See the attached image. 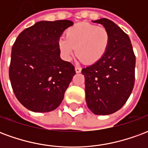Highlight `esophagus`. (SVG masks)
Segmentation results:
<instances>
[{"instance_id": "34e87169", "label": "esophagus", "mask_w": 148, "mask_h": 148, "mask_svg": "<svg viewBox=\"0 0 148 148\" xmlns=\"http://www.w3.org/2000/svg\"><path fill=\"white\" fill-rule=\"evenodd\" d=\"M82 71V69L80 67H75V72L76 73H80Z\"/></svg>"}]
</instances>
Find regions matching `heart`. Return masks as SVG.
<instances>
[{
    "mask_svg": "<svg viewBox=\"0 0 148 148\" xmlns=\"http://www.w3.org/2000/svg\"><path fill=\"white\" fill-rule=\"evenodd\" d=\"M110 43V35L103 27L82 22L65 32V39L58 42V48L66 60L76 51L79 60L86 64H94L106 55Z\"/></svg>",
    "mask_w": 148,
    "mask_h": 148,
    "instance_id": "b5f03b06",
    "label": "heart"
}]
</instances>
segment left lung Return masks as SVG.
Listing matches in <instances>:
<instances>
[{
  "label": "left lung",
  "mask_w": 148,
  "mask_h": 148,
  "mask_svg": "<svg viewBox=\"0 0 148 148\" xmlns=\"http://www.w3.org/2000/svg\"><path fill=\"white\" fill-rule=\"evenodd\" d=\"M93 22L108 30L110 43L99 62L82 71L86 101L94 114L109 115L122 108L133 90L136 56L128 36L114 22L106 18Z\"/></svg>",
  "instance_id": "obj_1"
}]
</instances>
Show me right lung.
I'll list each match as a JSON object with an SVG mask.
<instances>
[{
  "instance_id": "1",
  "label": "right lung",
  "mask_w": 148,
  "mask_h": 148,
  "mask_svg": "<svg viewBox=\"0 0 148 148\" xmlns=\"http://www.w3.org/2000/svg\"><path fill=\"white\" fill-rule=\"evenodd\" d=\"M73 21H41L24 29L12 48L9 78L18 101L31 111L57 109L75 74L60 58L58 42Z\"/></svg>"
}]
</instances>
